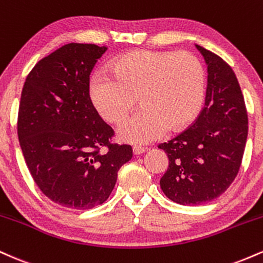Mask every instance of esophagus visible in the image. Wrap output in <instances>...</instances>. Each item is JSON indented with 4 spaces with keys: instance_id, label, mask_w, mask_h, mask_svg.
Listing matches in <instances>:
<instances>
[{
    "instance_id": "34e87169",
    "label": "esophagus",
    "mask_w": 263,
    "mask_h": 263,
    "mask_svg": "<svg viewBox=\"0 0 263 263\" xmlns=\"http://www.w3.org/2000/svg\"><path fill=\"white\" fill-rule=\"evenodd\" d=\"M146 151V148L142 146H135L134 147V155H142Z\"/></svg>"
}]
</instances>
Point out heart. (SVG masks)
Here are the masks:
<instances>
[{
  "label": "heart",
  "instance_id": "b5f03b06",
  "mask_svg": "<svg viewBox=\"0 0 263 263\" xmlns=\"http://www.w3.org/2000/svg\"><path fill=\"white\" fill-rule=\"evenodd\" d=\"M110 70L92 74L90 98L114 125L127 117L138 98L142 108L119 129L127 142L147 143L162 138L170 128L186 127L203 107L205 69L189 52L134 50L115 59Z\"/></svg>",
  "mask_w": 263,
  "mask_h": 263
}]
</instances>
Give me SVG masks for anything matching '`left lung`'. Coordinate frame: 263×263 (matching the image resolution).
<instances>
[{"label":"left lung","mask_w":263,"mask_h":263,"mask_svg":"<svg viewBox=\"0 0 263 263\" xmlns=\"http://www.w3.org/2000/svg\"><path fill=\"white\" fill-rule=\"evenodd\" d=\"M197 48L208 64L205 105L188 128L158 146L170 159L161 188L182 205L208 203L231 185L249 131L245 100L234 70L215 53Z\"/></svg>","instance_id":"left-lung-1"}]
</instances>
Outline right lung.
I'll return each instance as SVG.
<instances>
[{
	"mask_svg": "<svg viewBox=\"0 0 263 263\" xmlns=\"http://www.w3.org/2000/svg\"><path fill=\"white\" fill-rule=\"evenodd\" d=\"M106 50L63 45L34 65L21 93L17 134L29 173L45 197L70 209L104 203L134 155L111 142L114 129L90 99V73Z\"/></svg>",
	"mask_w": 263,
	"mask_h": 263,
	"instance_id": "1",
	"label": "right lung"
}]
</instances>
